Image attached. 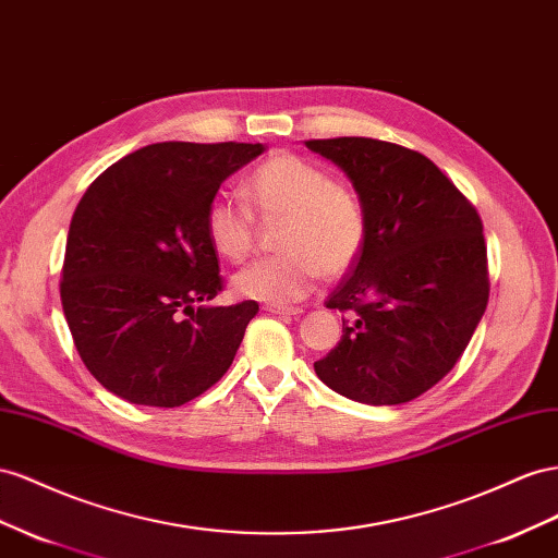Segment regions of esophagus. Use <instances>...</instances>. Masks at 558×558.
Segmentation results:
<instances>
[{"instance_id":"34e87169","label":"esophagus","mask_w":558,"mask_h":558,"mask_svg":"<svg viewBox=\"0 0 558 558\" xmlns=\"http://www.w3.org/2000/svg\"><path fill=\"white\" fill-rule=\"evenodd\" d=\"M265 310L272 312V314H279V316H298V314H303V310H300V307H286V305H265Z\"/></svg>"}]
</instances>
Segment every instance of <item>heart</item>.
Here are the masks:
<instances>
[{"mask_svg": "<svg viewBox=\"0 0 558 558\" xmlns=\"http://www.w3.org/2000/svg\"><path fill=\"white\" fill-rule=\"evenodd\" d=\"M246 204L260 218H281L279 253L255 260L234 277L239 295L269 305L305 298L319 277H342L364 253L368 214L361 194L305 157L279 153L255 167L242 185ZM247 206L218 194L208 202L204 230L220 258L242 263L255 236Z\"/></svg>", "mask_w": 558, "mask_h": 558, "instance_id": "b5f03b06", "label": "heart"}]
</instances>
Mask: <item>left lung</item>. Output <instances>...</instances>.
I'll return each instance as SVG.
<instances>
[{"mask_svg":"<svg viewBox=\"0 0 558 558\" xmlns=\"http://www.w3.org/2000/svg\"><path fill=\"white\" fill-rule=\"evenodd\" d=\"M305 145L348 173L368 214L364 253L326 300L350 316L314 371L359 403L413 401L458 364L486 312L484 225L415 149L359 135Z\"/></svg>","mask_w":558,"mask_h":558,"instance_id":"1","label":"left lung"}]
</instances>
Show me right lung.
I'll return each mask as SVG.
<instances>
[{
	"label": "right lung",
	"mask_w": 558,
	"mask_h": 558,
	"mask_svg": "<svg viewBox=\"0 0 558 558\" xmlns=\"http://www.w3.org/2000/svg\"><path fill=\"white\" fill-rule=\"evenodd\" d=\"M260 143H155L105 169L74 210L60 300L84 366L112 395L173 409L232 366L255 300L222 291L204 214Z\"/></svg>",
	"instance_id": "1"
}]
</instances>
